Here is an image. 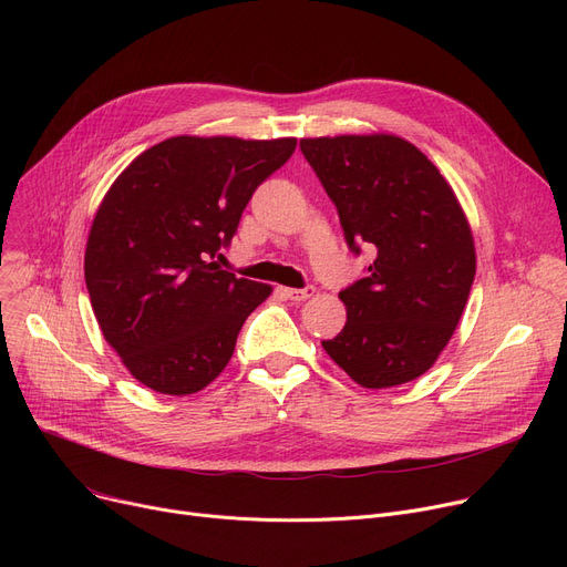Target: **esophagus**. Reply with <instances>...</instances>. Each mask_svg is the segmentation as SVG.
<instances>
[{
	"mask_svg": "<svg viewBox=\"0 0 567 567\" xmlns=\"http://www.w3.org/2000/svg\"><path fill=\"white\" fill-rule=\"evenodd\" d=\"M315 291H317V289H315L312 285H308V287H303V289H291V287H285V289H282V293L287 296L289 301H299V303L312 299Z\"/></svg>",
	"mask_w": 567,
	"mask_h": 567,
	"instance_id": "esophagus-1",
	"label": "esophagus"
}]
</instances>
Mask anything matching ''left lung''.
I'll return each mask as SVG.
<instances>
[{"instance_id":"obj_1","label":"left lung","mask_w":567,"mask_h":567,"mask_svg":"<svg viewBox=\"0 0 567 567\" xmlns=\"http://www.w3.org/2000/svg\"><path fill=\"white\" fill-rule=\"evenodd\" d=\"M301 152L338 208L365 278L340 291L344 329L323 340L365 389H391L427 372L453 338L475 278L462 206L427 156L395 135L301 140Z\"/></svg>"}]
</instances>
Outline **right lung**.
Here are the masks:
<instances>
[{
	"mask_svg": "<svg viewBox=\"0 0 567 567\" xmlns=\"http://www.w3.org/2000/svg\"><path fill=\"white\" fill-rule=\"evenodd\" d=\"M293 148V137H169L103 197L84 252L89 299L110 347L152 391L190 395L212 383L271 293L214 257Z\"/></svg>",
	"mask_w": 567,
	"mask_h": 567,
	"instance_id": "1",
	"label": "right lung"
}]
</instances>
